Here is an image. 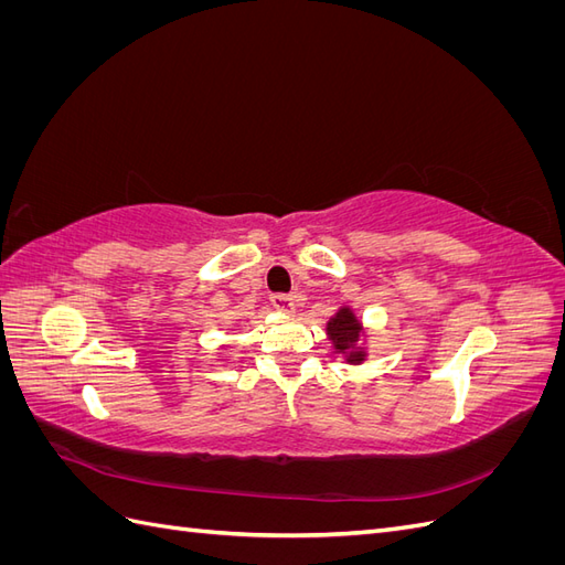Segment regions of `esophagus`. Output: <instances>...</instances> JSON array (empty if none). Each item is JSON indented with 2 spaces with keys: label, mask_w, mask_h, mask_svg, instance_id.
I'll use <instances>...</instances> for the list:
<instances>
[{
  "label": "esophagus",
  "mask_w": 565,
  "mask_h": 565,
  "mask_svg": "<svg viewBox=\"0 0 565 565\" xmlns=\"http://www.w3.org/2000/svg\"><path fill=\"white\" fill-rule=\"evenodd\" d=\"M273 309L280 313H292L295 311V297L292 295H273Z\"/></svg>",
  "instance_id": "1"
}]
</instances>
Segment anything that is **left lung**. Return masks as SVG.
I'll return each mask as SVG.
<instances>
[{
	"mask_svg": "<svg viewBox=\"0 0 565 565\" xmlns=\"http://www.w3.org/2000/svg\"><path fill=\"white\" fill-rule=\"evenodd\" d=\"M363 324L358 322L355 313L351 309H339L330 322H328V337L332 339V347L337 353L347 355V363L361 365L365 361V351H361V337H363Z\"/></svg>",
	"mask_w": 565,
	"mask_h": 565,
	"instance_id": "8db88e82",
	"label": "left lung"
}]
</instances>
